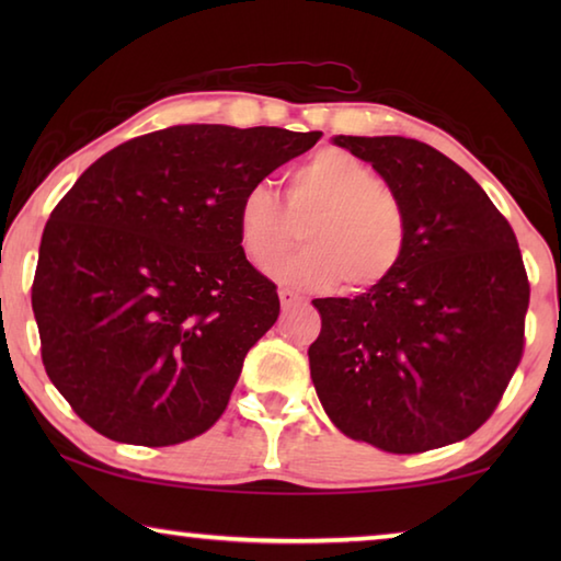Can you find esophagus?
Wrapping results in <instances>:
<instances>
[{"instance_id":"esophagus-1","label":"esophagus","mask_w":561,"mask_h":561,"mask_svg":"<svg viewBox=\"0 0 561 561\" xmlns=\"http://www.w3.org/2000/svg\"><path fill=\"white\" fill-rule=\"evenodd\" d=\"M279 301H282V309H291V307H297L301 297L299 294H294L291 289H279Z\"/></svg>"}]
</instances>
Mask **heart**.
<instances>
[{"label": "heart", "mask_w": 561, "mask_h": 561, "mask_svg": "<svg viewBox=\"0 0 561 561\" xmlns=\"http://www.w3.org/2000/svg\"><path fill=\"white\" fill-rule=\"evenodd\" d=\"M302 225L307 248L273 260ZM237 242L252 267L297 289H331L346 277L351 289H368L391 274L405 250V210L381 185L376 170L341 148H321L287 173V205L267 183L242 193L234 213Z\"/></svg>", "instance_id": "obj_1"}]
</instances>
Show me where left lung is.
<instances>
[{
  "label": "left lung",
  "mask_w": 561,
  "mask_h": 561,
  "mask_svg": "<svg viewBox=\"0 0 561 561\" xmlns=\"http://www.w3.org/2000/svg\"><path fill=\"white\" fill-rule=\"evenodd\" d=\"M405 210V250L354 299L311 304L317 396L336 428L411 455L468 438L495 411L525 346L529 282L517 237L448 156L403 136H334Z\"/></svg>",
  "instance_id": "1"
}]
</instances>
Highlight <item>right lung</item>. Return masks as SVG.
<instances>
[{
	"mask_svg": "<svg viewBox=\"0 0 561 561\" xmlns=\"http://www.w3.org/2000/svg\"><path fill=\"white\" fill-rule=\"evenodd\" d=\"M319 130L173 126L108 150L44 227L32 309L51 383L93 431L163 448L222 415L279 317L242 257V193Z\"/></svg>",
	"mask_w": 561,
	"mask_h": 561,
	"instance_id": "add662e5",
	"label": "right lung"
}]
</instances>
